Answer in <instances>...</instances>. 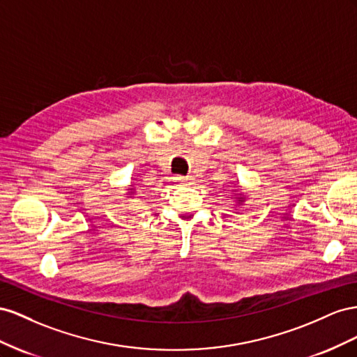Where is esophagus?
<instances>
[{
  "label": "esophagus",
  "instance_id": "obj_1",
  "mask_svg": "<svg viewBox=\"0 0 357 357\" xmlns=\"http://www.w3.org/2000/svg\"><path fill=\"white\" fill-rule=\"evenodd\" d=\"M192 176H179V178H176V181H178V184H185V185H190L191 182H192Z\"/></svg>",
  "mask_w": 357,
  "mask_h": 357
}]
</instances>
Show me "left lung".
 <instances>
[{"label":"left lung","mask_w":357,"mask_h":357,"mask_svg":"<svg viewBox=\"0 0 357 357\" xmlns=\"http://www.w3.org/2000/svg\"><path fill=\"white\" fill-rule=\"evenodd\" d=\"M239 202H241V200H239Z\"/></svg>","instance_id":"1"}]
</instances>
